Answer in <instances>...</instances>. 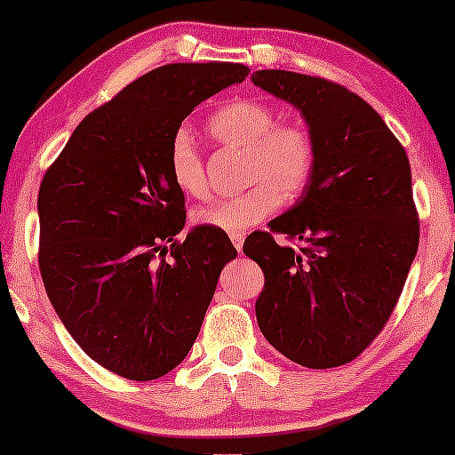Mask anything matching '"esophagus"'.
I'll return each mask as SVG.
<instances>
[{
  "label": "esophagus",
  "mask_w": 455,
  "mask_h": 455,
  "mask_svg": "<svg viewBox=\"0 0 455 455\" xmlns=\"http://www.w3.org/2000/svg\"><path fill=\"white\" fill-rule=\"evenodd\" d=\"M229 238H232L235 251L242 252V246H244V238H246V235H244V234H232V235H229Z\"/></svg>",
  "instance_id": "1"
}]
</instances>
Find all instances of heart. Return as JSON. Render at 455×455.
Wrapping results in <instances>:
<instances>
[{
	"instance_id": "heart-1",
	"label": "heart",
	"mask_w": 455,
	"mask_h": 455,
	"mask_svg": "<svg viewBox=\"0 0 455 455\" xmlns=\"http://www.w3.org/2000/svg\"><path fill=\"white\" fill-rule=\"evenodd\" d=\"M207 132L221 145L244 147L246 178L254 182L242 195L196 209V226L223 234H242L279 207L285 196L300 192L315 170L313 136L300 122H277V111L257 99L223 105L207 122ZM172 182L188 196H204V161L188 130L173 134L167 153Z\"/></svg>"
}]
</instances>
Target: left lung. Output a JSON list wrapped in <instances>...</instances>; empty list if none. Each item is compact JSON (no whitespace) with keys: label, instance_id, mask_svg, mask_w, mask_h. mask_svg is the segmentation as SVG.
<instances>
[{"label":"left lung","instance_id":"left-lung-1","mask_svg":"<svg viewBox=\"0 0 455 455\" xmlns=\"http://www.w3.org/2000/svg\"><path fill=\"white\" fill-rule=\"evenodd\" d=\"M251 80L300 109L315 142L302 196L244 242L265 273L257 321L267 341L308 369H333L381 333L419 251L408 155L381 116L346 86L288 70ZM273 233L302 241L277 245Z\"/></svg>","mask_w":455,"mask_h":455}]
</instances>
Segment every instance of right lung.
I'll list each match as a JSON object with an SVG mask.
<instances>
[{"mask_svg":"<svg viewBox=\"0 0 455 455\" xmlns=\"http://www.w3.org/2000/svg\"><path fill=\"white\" fill-rule=\"evenodd\" d=\"M248 76L229 61L167 64L91 111L39 188V269L74 341L105 369L153 381L190 352L235 248L186 223L167 153L184 117Z\"/></svg>","mask_w":455,"mask_h":455,"instance_id":"right-lung-1","label":"right lung"}]
</instances>
